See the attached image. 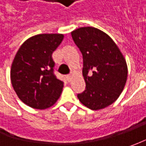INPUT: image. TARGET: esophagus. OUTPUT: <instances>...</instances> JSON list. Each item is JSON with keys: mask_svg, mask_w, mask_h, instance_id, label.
Wrapping results in <instances>:
<instances>
[{"mask_svg": "<svg viewBox=\"0 0 146 146\" xmlns=\"http://www.w3.org/2000/svg\"><path fill=\"white\" fill-rule=\"evenodd\" d=\"M66 80L68 82L71 81V80H72V76H70V75H68V76H66Z\"/></svg>", "mask_w": 146, "mask_h": 146, "instance_id": "1", "label": "esophagus"}]
</instances>
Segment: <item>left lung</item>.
I'll return each mask as SVG.
<instances>
[{
    "label": "left lung",
    "mask_w": 146,
    "mask_h": 146,
    "mask_svg": "<svg viewBox=\"0 0 146 146\" xmlns=\"http://www.w3.org/2000/svg\"><path fill=\"white\" fill-rule=\"evenodd\" d=\"M84 60L86 88L78 94L84 106L93 110L114 103L126 84L127 66L120 49L104 31L92 27L71 31Z\"/></svg>",
    "instance_id": "left-lung-1"
}]
</instances>
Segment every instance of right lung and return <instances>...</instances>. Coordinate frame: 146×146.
<instances>
[{
  "mask_svg": "<svg viewBox=\"0 0 146 146\" xmlns=\"http://www.w3.org/2000/svg\"><path fill=\"white\" fill-rule=\"evenodd\" d=\"M62 34H39L20 46L10 70V80L20 100L31 108L51 107L60 98L63 82L53 75L52 53L62 43Z\"/></svg>",
  "mask_w": 146,
  "mask_h": 146,
  "instance_id": "right-lung-1",
  "label": "right lung"
}]
</instances>
